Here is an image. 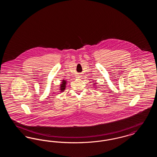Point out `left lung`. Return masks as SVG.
<instances>
[{
  "label": "left lung",
  "instance_id": "obj_1",
  "mask_svg": "<svg viewBox=\"0 0 157 157\" xmlns=\"http://www.w3.org/2000/svg\"><path fill=\"white\" fill-rule=\"evenodd\" d=\"M95 83H94V85H95Z\"/></svg>",
  "mask_w": 157,
  "mask_h": 157
}]
</instances>
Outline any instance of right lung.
I'll use <instances>...</instances> for the list:
<instances>
[{"instance_id": "obj_1", "label": "right lung", "mask_w": 157, "mask_h": 157, "mask_svg": "<svg viewBox=\"0 0 157 157\" xmlns=\"http://www.w3.org/2000/svg\"><path fill=\"white\" fill-rule=\"evenodd\" d=\"M67 82L66 80H63V79L62 80V81L60 85L59 92H63V91H64L65 90Z\"/></svg>"}]
</instances>
